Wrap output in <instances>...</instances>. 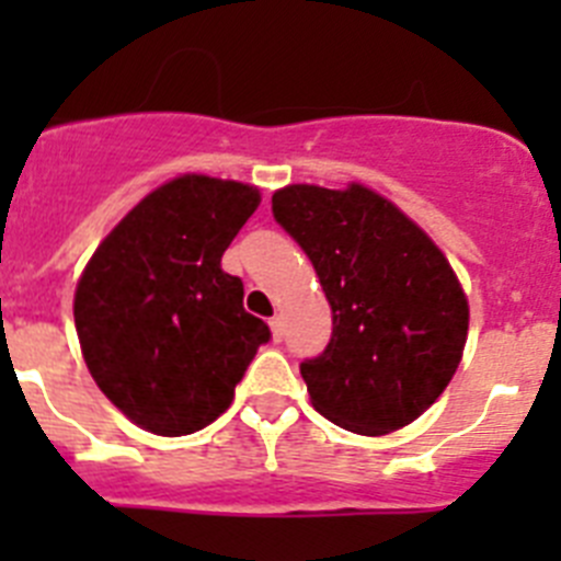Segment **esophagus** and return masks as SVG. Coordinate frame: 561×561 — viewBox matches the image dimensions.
Listing matches in <instances>:
<instances>
[{
  "label": "esophagus",
  "mask_w": 561,
  "mask_h": 561,
  "mask_svg": "<svg viewBox=\"0 0 561 561\" xmlns=\"http://www.w3.org/2000/svg\"><path fill=\"white\" fill-rule=\"evenodd\" d=\"M270 329H272V340H275V342L284 340V320H280V317H277V314L272 317Z\"/></svg>",
  "instance_id": "esophagus-1"
}]
</instances>
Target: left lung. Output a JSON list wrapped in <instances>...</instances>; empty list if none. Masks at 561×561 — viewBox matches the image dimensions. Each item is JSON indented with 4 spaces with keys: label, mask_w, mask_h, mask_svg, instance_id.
Instances as JSON below:
<instances>
[{
    "label": "left lung",
    "mask_w": 561,
    "mask_h": 561,
    "mask_svg": "<svg viewBox=\"0 0 561 561\" xmlns=\"http://www.w3.org/2000/svg\"><path fill=\"white\" fill-rule=\"evenodd\" d=\"M275 221L309 255L331 306V340L300 376L320 415L359 435L408 427L463 356L469 304L433 238L365 185H289Z\"/></svg>",
    "instance_id": "8db88e82"
}]
</instances>
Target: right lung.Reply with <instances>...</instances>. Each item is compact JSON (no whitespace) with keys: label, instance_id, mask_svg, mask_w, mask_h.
I'll list each match as a JSON object with an SVG mask.
<instances>
[{"label":"right lung","instance_id":"right-lung-1","mask_svg":"<svg viewBox=\"0 0 561 561\" xmlns=\"http://www.w3.org/2000/svg\"><path fill=\"white\" fill-rule=\"evenodd\" d=\"M257 187L185 173L114 227L76 289L83 359L114 408L153 435H191L232 404L270 325L221 255Z\"/></svg>","mask_w":561,"mask_h":561}]
</instances>
